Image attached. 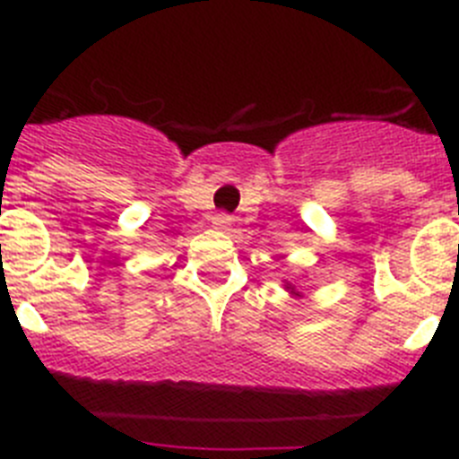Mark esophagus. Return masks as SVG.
<instances>
[{"mask_svg":"<svg viewBox=\"0 0 459 459\" xmlns=\"http://www.w3.org/2000/svg\"><path fill=\"white\" fill-rule=\"evenodd\" d=\"M230 222H232V218L227 216V213H216V216L211 218V225L216 227V230H227Z\"/></svg>","mask_w":459,"mask_h":459,"instance_id":"1","label":"esophagus"}]
</instances>
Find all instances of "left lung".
Returning <instances> with one entry per match:
<instances>
[{"mask_svg": "<svg viewBox=\"0 0 459 459\" xmlns=\"http://www.w3.org/2000/svg\"><path fill=\"white\" fill-rule=\"evenodd\" d=\"M285 290L290 291V294H294V296H301V291H296V287L290 285V282H287V285H285Z\"/></svg>", "mask_w": 459, "mask_h": 459, "instance_id": "8db88e82", "label": "left lung"}]
</instances>
